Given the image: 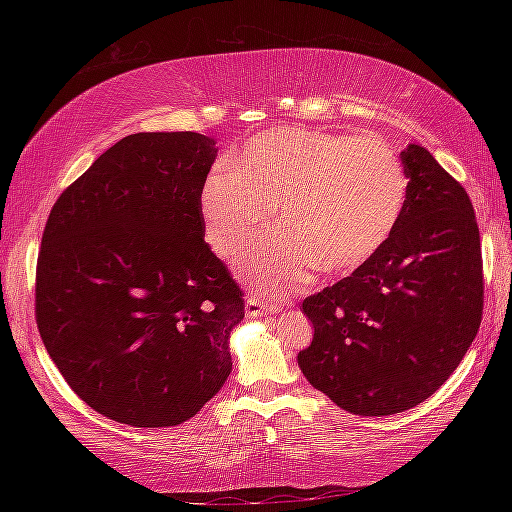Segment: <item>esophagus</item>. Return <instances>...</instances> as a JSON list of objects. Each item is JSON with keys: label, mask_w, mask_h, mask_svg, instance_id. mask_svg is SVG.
Segmentation results:
<instances>
[{"label": "esophagus", "mask_w": 512, "mask_h": 512, "mask_svg": "<svg viewBox=\"0 0 512 512\" xmlns=\"http://www.w3.org/2000/svg\"><path fill=\"white\" fill-rule=\"evenodd\" d=\"M282 309L280 302H273L262 296H248L246 300V314L248 316H266V314H277Z\"/></svg>", "instance_id": "esophagus-1"}]
</instances>
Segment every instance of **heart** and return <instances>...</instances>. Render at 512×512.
Returning a JSON list of instances; mask_svg holds the SVG:
<instances>
[{"label": "heart", "instance_id": "1", "mask_svg": "<svg viewBox=\"0 0 512 512\" xmlns=\"http://www.w3.org/2000/svg\"><path fill=\"white\" fill-rule=\"evenodd\" d=\"M406 198L400 155L379 135L275 126L250 137L232 169L207 176L198 207L207 244L225 259L253 246L275 210L280 232L241 273L282 293L314 266L325 275L357 273L393 237Z\"/></svg>", "mask_w": 512, "mask_h": 512}]
</instances>
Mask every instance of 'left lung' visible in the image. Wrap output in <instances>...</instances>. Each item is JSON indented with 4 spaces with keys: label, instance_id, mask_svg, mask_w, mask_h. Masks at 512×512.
Wrapping results in <instances>:
<instances>
[{
    "label": "left lung",
    "instance_id": "8db88e82",
    "mask_svg": "<svg viewBox=\"0 0 512 512\" xmlns=\"http://www.w3.org/2000/svg\"><path fill=\"white\" fill-rule=\"evenodd\" d=\"M409 198L388 244L350 277L302 302L314 341L302 375L354 415L413 409L445 384L483 314L474 207L420 144L400 153Z\"/></svg>",
    "mask_w": 512,
    "mask_h": 512
}]
</instances>
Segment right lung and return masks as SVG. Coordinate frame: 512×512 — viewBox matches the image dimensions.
<instances>
[{
    "instance_id": "1",
    "label": "right lung",
    "mask_w": 512,
    "mask_h": 512,
    "mask_svg": "<svg viewBox=\"0 0 512 512\" xmlns=\"http://www.w3.org/2000/svg\"><path fill=\"white\" fill-rule=\"evenodd\" d=\"M201 133H135L99 155L51 210L36 271L42 343L106 418L176 427L232 372L244 298L205 244Z\"/></svg>"
}]
</instances>
